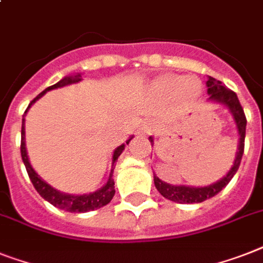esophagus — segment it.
Returning <instances> with one entry per match:
<instances>
[{
  "instance_id": "obj_1",
  "label": "esophagus",
  "mask_w": 263,
  "mask_h": 263,
  "mask_svg": "<svg viewBox=\"0 0 263 263\" xmlns=\"http://www.w3.org/2000/svg\"><path fill=\"white\" fill-rule=\"evenodd\" d=\"M142 132L143 134H147V135H150L151 132H153V127L150 124H143L142 125Z\"/></svg>"
}]
</instances>
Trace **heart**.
<instances>
[{
    "label": "heart",
    "instance_id": "1",
    "mask_svg": "<svg viewBox=\"0 0 263 263\" xmlns=\"http://www.w3.org/2000/svg\"><path fill=\"white\" fill-rule=\"evenodd\" d=\"M154 90L166 97L180 93L186 101H192L201 91V83L196 78H183L177 74H163L154 82Z\"/></svg>",
    "mask_w": 263,
    "mask_h": 263
}]
</instances>
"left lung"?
I'll return each instance as SVG.
<instances>
[{
    "label": "left lung",
    "mask_w": 263,
    "mask_h": 263,
    "mask_svg": "<svg viewBox=\"0 0 263 263\" xmlns=\"http://www.w3.org/2000/svg\"><path fill=\"white\" fill-rule=\"evenodd\" d=\"M206 87H208L209 101L217 102V104H223L224 106H227L230 112L234 116V120L236 123V128H238L239 134V144L238 151H236L235 161L234 165L230 168V172L227 173V176H224L221 180L216 181L212 185L201 187L194 186H185V185H170V183L163 182L159 180L155 174H154V183L158 192L167 200L172 201L180 202V204H193V202H202L208 200V198L216 196L223 187L227 186V183L232 180V177L235 176V173L238 172L240 161H242L243 151H245V136H246V116H245V110H243L242 105L238 100L235 91L230 90L223 82L215 80L212 77H208L206 81ZM151 144H154V139L150 136Z\"/></svg>",
    "instance_id": "obj_1"
}]
</instances>
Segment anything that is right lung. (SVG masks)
Masks as SVG:
<instances>
[{"label": "right lung", "instance_id": "1", "mask_svg": "<svg viewBox=\"0 0 263 263\" xmlns=\"http://www.w3.org/2000/svg\"><path fill=\"white\" fill-rule=\"evenodd\" d=\"M82 80V77H81L80 72H77V74H72V76L65 77V78H62L61 81L52 86H48L46 90H43L39 96L36 98H33L31 101V104L28 105L27 110L29 109V106L33 104L35 101H37L40 97L46 95L47 91L52 90V89H58V87H63L66 85H71V83H77L80 82ZM25 110V113H27ZM25 119H23V125H21V158H23V162H24L25 168H27V173L29 178H31L32 183H33V186L37 191V193L42 196L44 200L52 204L57 208H61L63 211H67V212H74V213H81V212H89V211H95V209L101 208V206L106 205V204H109L110 200L115 196V181H113L112 176H113V168H115V162L117 161V158L120 157V154L123 153L124 150L125 144L131 142V139L134 136L128 139L127 142L124 144H121L115 150L113 153V158H112V170H110L109 178L106 181V183L101 189H98V191L93 192V193H87V194H81V196H74V194H67V193H62V192L57 191L54 187L48 185L44 180H42V177L37 174V173L33 170V167L29 163V159H28V154H27V148H25V125H24Z\"/></svg>", "mask_w": 263, "mask_h": 263}]
</instances>
